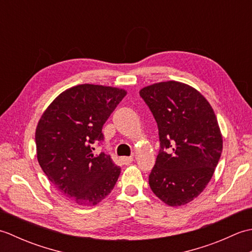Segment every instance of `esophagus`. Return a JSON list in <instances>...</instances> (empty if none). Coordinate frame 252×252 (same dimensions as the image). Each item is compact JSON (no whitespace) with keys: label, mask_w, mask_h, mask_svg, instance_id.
I'll return each mask as SVG.
<instances>
[{"label":"esophagus","mask_w":252,"mask_h":252,"mask_svg":"<svg viewBox=\"0 0 252 252\" xmlns=\"http://www.w3.org/2000/svg\"><path fill=\"white\" fill-rule=\"evenodd\" d=\"M121 161L123 164H129L133 161V157L130 156V157H122L121 158Z\"/></svg>","instance_id":"1"}]
</instances>
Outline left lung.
<instances>
[{
	"label": "left lung",
	"instance_id": "left-lung-1",
	"mask_svg": "<svg viewBox=\"0 0 252 252\" xmlns=\"http://www.w3.org/2000/svg\"><path fill=\"white\" fill-rule=\"evenodd\" d=\"M157 122L160 149L149 186L171 207L186 205L206 189L223 141L208 100L189 85L167 81L140 91Z\"/></svg>",
	"mask_w": 252,
	"mask_h": 252
}]
</instances>
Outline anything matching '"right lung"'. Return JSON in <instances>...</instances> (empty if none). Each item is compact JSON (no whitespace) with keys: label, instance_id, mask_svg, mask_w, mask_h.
Segmentation results:
<instances>
[{"label":"right lung","instance_id":"1","mask_svg":"<svg viewBox=\"0 0 252 252\" xmlns=\"http://www.w3.org/2000/svg\"><path fill=\"white\" fill-rule=\"evenodd\" d=\"M126 95L122 89L80 84L66 90L43 112L35 131L36 157L47 179L80 206H95L116 185L121 169L94 144L104 123Z\"/></svg>","mask_w":252,"mask_h":252}]
</instances>
